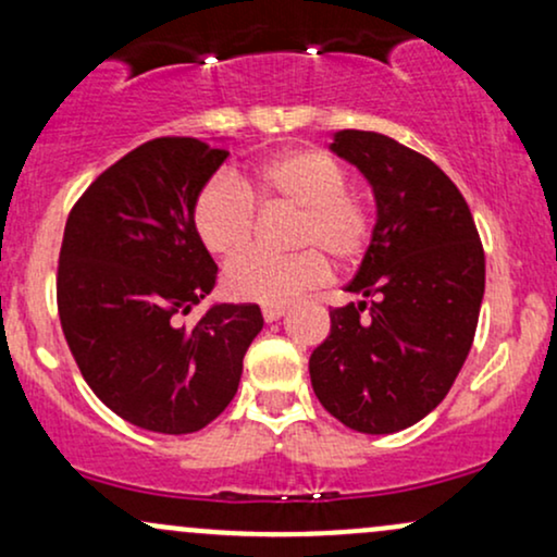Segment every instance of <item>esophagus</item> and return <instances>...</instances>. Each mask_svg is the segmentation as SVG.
<instances>
[{
	"mask_svg": "<svg viewBox=\"0 0 557 557\" xmlns=\"http://www.w3.org/2000/svg\"><path fill=\"white\" fill-rule=\"evenodd\" d=\"M287 314V306H264V319L267 322H277Z\"/></svg>",
	"mask_w": 557,
	"mask_h": 557,
	"instance_id": "1",
	"label": "esophagus"
}]
</instances>
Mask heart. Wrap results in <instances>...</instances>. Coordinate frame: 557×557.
<instances>
[{"instance_id":"heart-1","label":"heart","mask_w":557,"mask_h":557,"mask_svg":"<svg viewBox=\"0 0 557 557\" xmlns=\"http://www.w3.org/2000/svg\"><path fill=\"white\" fill-rule=\"evenodd\" d=\"M259 207L296 209L287 257L246 253L222 274L235 300L285 306L330 277V259L350 267L372 243L374 216L359 194L348 190V172L322 149H290L259 164L248 177L216 172L198 188L190 220L209 253L230 259L248 248Z\"/></svg>"}]
</instances>
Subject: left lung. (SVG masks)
Instances as JSON below:
<instances>
[{
  "mask_svg": "<svg viewBox=\"0 0 557 557\" xmlns=\"http://www.w3.org/2000/svg\"><path fill=\"white\" fill-rule=\"evenodd\" d=\"M372 183L376 225L309 361L319 403L350 430L389 434L437 408L461 372L484 296V248L469 203L432 159L372 131L330 146Z\"/></svg>",
  "mask_w": 557,
  "mask_h": 557,
  "instance_id": "8db88e82",
  "label": "left lung"
}]
</instances>
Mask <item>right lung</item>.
I'll use <instances>...</instances> for the list:
<instances>
[{"label":"right lung","instance_id":"right-lung-1","mask_svg":"<svg viewBox=\"0 0 557 557\" xmlns=\"http://www.w3.org/2000/svg\"><path fill=\"white\" fill-rule=\"evenodd\" d=\"M225 159L198 138L146 140L101 172L67 216L57 267L62 332L96 398L140 430L190 434L220 417L264 327L257 304H216L194 327L177 322L216 283L190 209Z\"/></svg>","mask_w":557,"mask_h":557}]
</instances>
